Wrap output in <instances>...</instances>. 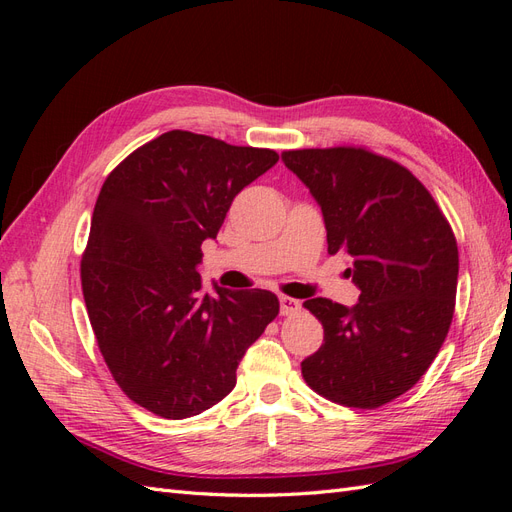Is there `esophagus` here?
Segmentation results:
<instances>
[{"label":"esophagus","mask_w":512,"mask_h":512,"mask_svg":"<svg viewBox=\"0 0 512 512\" xmlns=\"http://www.w3.org/2000/svg\"><path fill=\"white\" fill-rule=\"evenodd\" d=\"M299 307H301V303L297 299H290V297H286V294H282V297H280V312H282V316H290L294 312H299Z\"/></svg>","instance_id":"obj_1"}]
</instances>
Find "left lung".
Wrapping results in <instances>:
<instances>
[{"instance_id":"obj_1","label":"left lung","mask_w":512,"mask_h":512,"mask_svg":"<svg viewBox=\"0 0 512 512\" xmlns=\"http://www.w3.org/2000/svg\"><path fill=\"white\" fill-rule=\"evenodd\" d=\"M284 164L324 215L329 254L350 258L361 297L303 303L324 344L301 363L307 386L339 406L374 410L410 391L451 329L459 275L453 228L406 166L365 147L292 149Z\"/></svg>"}]
</instances>
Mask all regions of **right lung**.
<instances>
[{"instance_id":"obj_1","label":"right lung","mask_w":512,"mask_h":512,"mask_svg":"<svg viewBox=\"0 0 512 512\" xmlns=\"http://www.w3.org/2000/svg\"><path fill=\"white\" fill-rule=\"evenodd\" d=\"M273 149L170 130L132 151L96 200L81 286L98 348L119 389L162 418L222 401L247 346L280 314L269 290L200 286V245L215 239Z\"/></svg>"}]
</instances>
